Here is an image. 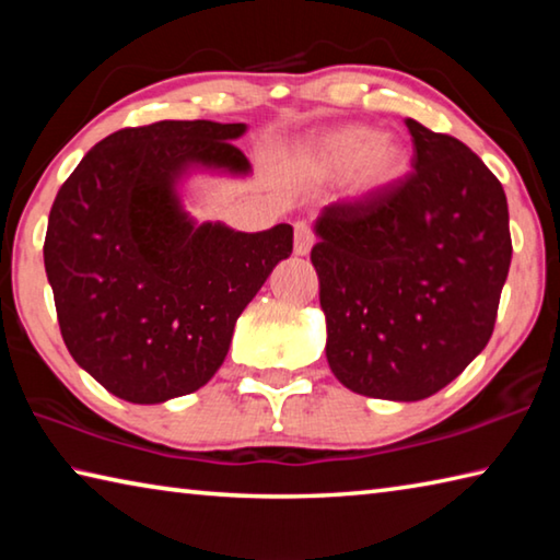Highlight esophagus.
<instances>
[{
    "label": "esophagus",
    "instance_id": "34e87169",
    "mask_svg": "<svg viewBox=\"0 0 560 560\" xmlns=\"http://www.w3.org/2000/svg\"><path fill=\"white\" fill-rule=\"evenodd\" d=\"M293 252L299 254V257H306V254L311 252V246H314L316 236H314V230L306 222H296V226H293Z\"/></svg>",
    "mask_w": 560,
    "mask_h": 560
}]
</instances>
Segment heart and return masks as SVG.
<instances>
[{"label":"heart","instance_id":"heart-1","mask_svg":"<svg viewBox=\"0 0 560 560\" xmlns=\"http://www.w3.org/2000/svg\"><path fill=\"white\" fill-rule=\"evenodd\" d=\"M407 150L393 136L368 126H346L328 132L308 150L306 167L318 179L350 177L358 195H373L395 185L407 173Z\"/></svg>","mask_w":560,"mask_h":560}]
</instances>
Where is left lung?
<instances>
[{
  "label": "left lung",
  "instance_id": "8db88e82",
  "mask_svg": "<svg viewBox=\"0 0 560 560\" xmlns=\"http://www.w3.org/2000/svg\"><path fill=\"white\" fill-rule=\"evenodd\" d=\"M412 173L324 207L311 249L326 358L348 390L415 402L494 334L511 264L506 195L462 140L412 118Z\"/></svg>",
  "mask_w": 560,
  "mask_h": 560
}]
</instances>
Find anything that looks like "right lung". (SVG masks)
Instances as JSON below:
<instances>
[{
	"mask_svg": "<svg viewBox=\"0 0 560 560\" xmlns=\"http://www.w3.org/2000/svg\"><path fill=\"white\" fill-rule=\"evenodd\" d=\"M244 122L160 120L91 148L61 185L44 240L63 343L120 400L158 405L200 390L234 324L293 249L291 224L234 232L195 224L177 179L200 165L249 173Z\"/></svg>",
	"mask_w": 560,
	"mask_h": 560,
	"instance_id": "right-lung-1",
	"label": "right lung"
}]
</instances>
